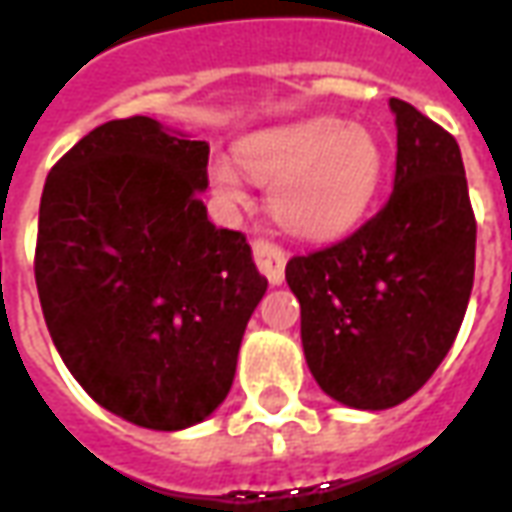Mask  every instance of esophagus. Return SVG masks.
Returning <instances> with one entry per match:
<instances>
[{
    "label": "esophagus",
    "instance_id": "1",
    "mask_svg": "<svg viewBox=\"0 0 512 512\" xmlns=\"http://www.w3.org/2000/svg\"><path fill=\"white\" fill-rule=\"evenodd\" d=\"M252 255H255L257 268L266 274L271 285H279V282L285 279L288 255H285L282 246H277L274 241H266V238H255V241H252Z\"/></svg>",
    "mask_w": 512,
    "mask_h": 512
}]
</instances>
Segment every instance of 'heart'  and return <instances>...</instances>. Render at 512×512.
I'll list each match as a JSON object with an SVG mask.
<instances>
[{"label": "heart", "mask_w": 512, "mask_h": 512, "mask_svg": "<svg viewBox=\"0 0 512 512\" xmlns=\"http://www.w3.org/2000/svg\"><path fill=\"white\" fill-rule=\"evenodd\" d=\"M235 161L257 183H271V211L304 238H329L362 219L384 175V147L365 126L312 117L246 136ZM213 189L244 200L241 178L227 161L211 169Z\"/></svg>", "instance_id": "b5f03b06"}]
</instances>
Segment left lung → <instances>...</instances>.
<instances>
[{"mask_svg":"<svg viewBox=\"0 0 512 512\" xmlns=\"http://www.w3.org/2000/svg\"><path fill=\"white\" fill-rule=\"evenodd\" d=\"M395 189L343 241L290 257L301 345L334 400L381 411L425 384L455 343L474 282V222L461 147L450 131L389 98Z\"/></svg>","mask_w":512,"mask_h":512,"instance_id":"left-lung-1","label":"left lung"}]
</instances>
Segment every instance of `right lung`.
<instances>
[{
	"label": "right lung",
	"instance_id": "obj_1",
	"mask_svg": "<svg viewBox=\"0 0 512 512\" xmlns=\"http://www.w3.org/2000/svg\"><path fill=\"white\" fill-rule=\"evenodd\" d=\"M208 142L109 120L51 167L35 282L62 362L95 403L153 430L197 425L233 386L268 279L208 219Z\"/></svg>",
	"mask_w": 512,
	"mask_h": 512
}]
</instances>
